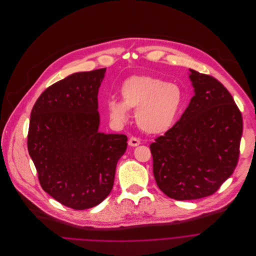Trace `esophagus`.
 <instances>
[{
    "label": "esophagus",
    "instance_id": "esophagus-1",
    "mask_svg": "<svg viewBox=\"0 0 256 256\" xmlns=\"http://www.w3.org/2000/svg\"><path fill=\"white\" fill-rule=\"evenodd\" d=\"M140 143H141L140 140H139L138 138H136V137H133V136L130 137V139H129V141H128V144H129L130 146H132V147L138 146Z\"/></svg>",
    "mask_w": 256,
    "mask_h": 256
}]
</instances>
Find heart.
I'll return each instance as SVG.
<instances>
[{"instance_id":"b5f03b06","label":"heart","mask_w":256,"mask_h":256,"mask_svg":"<svg viewBox=\"0 0 256 256\" xmlns=\"http://www.w3.org/2000/svg\"><path fill=\"white\" fill-rule=\"evenodd\" d=\"M123 100L110 98L107 109L118 124L129 118V110L136 111L138 126L146 133L160 134L168 130L182 106V94L178 86L149 76H133L121 86Z\"/></svg>"}]
</instances>
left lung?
Wrapping results in <instances>:
<instances>
[{
    "mask_svg": "<svg viewBox=\"0 0 256 256\" xmlns=\"http://www.w3.org/2000/svg\"><path fill=\"white\" fill-rule=\"evenodd\" d=\"M194 94L180 119L150 144L153 174L170 198L184 200L213 194L239 158L242 115L215 78L190 70Z\"/></svg>",
    "mask_w": 256,
    "mask_h": 256,
    "instance_id": "obj_1",
    "label": "left lung"
}]
</instances>
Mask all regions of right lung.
<instances>
[{
  "label": "right lung",
  "mask_w": 256,
  "mask_h": 256,
  "mask_svg": "<svg viewBox=\"0 0 256 256\" xmlns=\"http://www.w3.org/2000/svg\"><path fill=\"white\" fill-rule=\"evenodd\" d=\"M106 68L72 74L48 86L31 111L28 152L43 188L74 210L103 202L127 148L124 134L98 131V92Z\"/></svg>",
  "instance_id": "1"
}]
</instances>
